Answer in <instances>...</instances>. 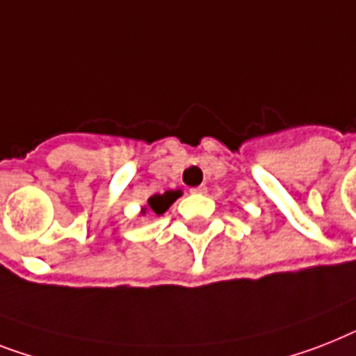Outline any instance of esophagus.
Instances as JSON below:
<instances>
[{
    "instance_id": "34e87169",
    "label": "esophagus",
    "mask_w": 356,
    "mask_h": 356,
    "mask_svg": "<svg viewBox=\"0 0 356 356\" xmlns=\"http://www.w3.org/2000/svg\"><path fill=\"white\" fill-rule=\"evenodd\" d=\"M208 188L204 186V184H201V186H195L190 190V193H193V195H203V193H207Z\"/></svg>"
}]
</instances>
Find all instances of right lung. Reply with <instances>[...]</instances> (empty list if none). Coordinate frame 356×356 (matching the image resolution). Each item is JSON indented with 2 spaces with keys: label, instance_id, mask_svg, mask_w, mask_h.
<instances>
[{
  "label": "right lung",
  "instance_id": "add662e5",
  "mask_svg": "<svg viewBox=\"0 0 356 356\" xmlns=\"http://www.w3.org/2000/svg\"><path fill=\"white\" fill-rule=\"evenodd\" d=\"M179 197V192H173V190H168L164 193H155L148 199V207L140 208V216H146V213H155V216H163L173 203L175 199Z\"/></svg>",
  "mask_w": 356,
  "mask_h": 356
}]
</instances>
